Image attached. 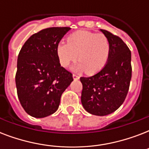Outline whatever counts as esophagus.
Listing matches in <instances>:
<instances>
[{
    "label": "esophagus",
    "instance_id": "1",
    "mask_svg": "<svg viewBox=\"0 0 149 149\" xmlns=\"http://www.w3.org/2000/svg\"><path fill=\"white\" fill-rule=\"evenodd\" d=\"M72 77H73V79H75V80L79 79V77L77 74H72Z\"/></svg>",
    "mask_w": 149,
    "mask_h": 149
}]
</instances>
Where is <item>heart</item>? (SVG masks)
<instances>
[{
    "label": "heart",
    "mask_w": 149,
    "mask_h": 149,
    "mask_svg": "<svg viewBox=\"0 0 149 149\" xmlns=\"http://www.w3.org/2000/svg\"><path fill=\"white\" fill-rule=\"evenodd\" d=\"M111 52V43L104 34L79 31L71 34L67 43L61 42L56 46V54L63 67H67L77 58L79 62L72 66L77 72L85 71L89 74L99 72L106 65Z\"/></svg>",
    "instance_id": "heart-1"
}]
</instances>
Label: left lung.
Segmentation results:
<instances>
[{
    "instance_id": "left-lung-1",
    "label": "left lung",
    "mask_w": 149,
    "mask_h": 149,
    "mask_svg": "<svg viewBox=\"0 0 149 149\" xmlns=\"http://www.w3.org/2000/svg\"><path fill=\"white\" fill-rule=\"evenodd\" d=\"M111 43L106 65L92 77H80L83 84L81 102L88 113L105 116L124 103L132 79V53L122 39L100 29Z\"/></svg>"
}]
</instances>
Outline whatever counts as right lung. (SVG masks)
<instances>
[{"instance_id":"1","label":"right lung","mask_w":149,"mask_h":149,"mask_svg":"<svg viewBox=\"0 0 149 149\" xmlns=\"http://www.w3.org/2000/svg\"><path fill=\"white\" fill-rule=\"evenodd\" d=\"M70 29H43L32 35L20 51L15 84L20 103L31 117L45 118L55 113L61 96L73 80L56 54V46Z\"/></svg>"}]
</instances>
